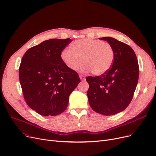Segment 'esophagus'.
I'll list each match as a JSON object with an SVG mask.
<instances>
[{
  "instance_id": "1",
  "label": "esophagus",
  "mask_w": 156,
  "mask_h": 156,
  "mask_svg": "<svg viewBox=\"0 0 156 156\" xmlns=\"http://www.w3.org/2000/svg\"><path fill=\"white\" fill-rule=\"evenodd\" d=\"M80 78L82 81H85V77L83 75H80Z\"/></svg>"
}]
</instances>
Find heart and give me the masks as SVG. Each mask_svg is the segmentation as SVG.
<instances>
[{
	"mask_svg": "<svg viewBox=\"0 0 156 156\" xmlns=\"http://www.w3.org/2000/svg\"><path fill=\"white\" fill-rule=\"evenodd\" d=\"M115 52L113 46L107 42L90 38L75 41L71 49L65 48L60 53V58L71 71H76L82 64L81 71H91L94 75L100 76L111 68Z\"/></svg>",
	"mask_w": 156,
	"mask_h": 156,
	"instance_id": "heart-1",
	"label": "heart"
}]
</instances>
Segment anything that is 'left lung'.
<instances>
[{"label":"left lung","mask_w":156,"mask_h":156,"mask_svg":"<svg viewBox=\"0 0 156 156\" xmlns=\"http://www.w3.org/2000/svg\"><path fill=\"white\" fill-rule=\"evenodd\" d=\"M113 48L115 57L111 68L98 76H88L87 91L92 109L103 115L122 112L133 99L139 78V66L134 50L129 45L111 37H101Z\"/></svg>","instance_id":"1"}]
</instances>
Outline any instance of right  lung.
I'll return each instance as SVG.
<instances>
[{
    "mask_svg": "<svg viewBox=\"0 0 156 156\" xmlns=\"http://www.w3.org/2000/svg\"><path fill=\"white\" fill-rule=\"evenodd\" d=\"M71 39L46 40L25 52L19 79L27 104L43 116L66 110L70 94L80 82L78 73L66 66L60 53Z\"/></svg>",
    "mask_w": 156,
    "mask_h": 156,
    "instance_id": "1",
    "label": "right lung"
}]
</instances>
